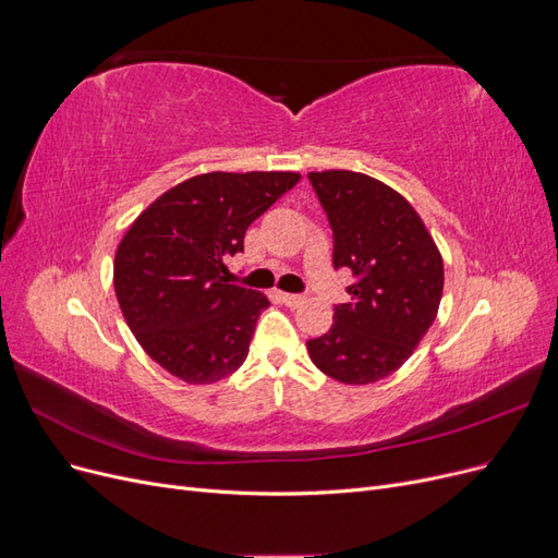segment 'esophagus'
<instances>
[{
  "label": "esophagus",
  "instance_id": "1",
  "mask_svg": "<svg viewBox=\"0 0 558 558\" xmlns=\"http://www.w3.org/2000/svg\"><path fill=\"white\" fill-rule=\"evenodd\" d=\"M279 298L283 305H289V307H300L302 302H305V295H300V293H281Z\"/></svg>",
  "mask_w": 558,
  "mask_h": 558
}]
</instances>
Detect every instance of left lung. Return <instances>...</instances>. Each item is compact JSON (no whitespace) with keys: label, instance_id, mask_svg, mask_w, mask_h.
<instances>
[{"label":"left lung","instance_id":"obj_1","mask_svg":"<svg viewBox=\"0 0 558 558\" xmlns=\"http://www.w3.org/2000/svg\"><path fill=\"white\" fill-rule=\"evenodd\" d=\"M332 230V267L353 283L332 326L307 342L314 365L342 384H373L412 356L442 300L440 251L414 207L386 183L347 170L307 174Z\"/></svg>","mask_w":558,"mask_h":558}]
</instances>
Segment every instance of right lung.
Instances as JSON below:
<instances>
[{"label": "right lung", "mask_w": 558, "mask_h": 558, "mask_svg": "<svg viewBox=\"0 0 558 558\" xmlns=\"http://www.w3.org/2000/svg\"><path fill=\"white\" fill-rule=\"evenodd\" d=\"M300 181L295 172L199 174L160 195L116 251L113 286L150 359L189 384L232 375L269 300L228 281L246 228Z\"/></svg>", "instance_id": "1"}]
</instances>
